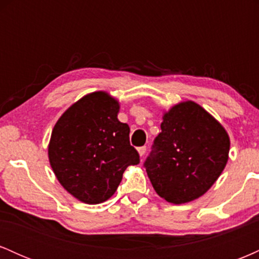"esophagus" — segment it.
<instances>
[{"instance_id":"1","label":"esophagus","mask_w":259,"mask_h":259,"mask_svg":"<svg viewBox=\"0 0 259 259\" xmlns=\"http://www.w3.org/2000/svg\"><path fill=\"white\" fill-rule=\"evenodd\" d=\"M138 151H139L140 156H145V153H146V151H147V147L146 146H141V147L138 148Z\"/></svg>"}]
</instances>
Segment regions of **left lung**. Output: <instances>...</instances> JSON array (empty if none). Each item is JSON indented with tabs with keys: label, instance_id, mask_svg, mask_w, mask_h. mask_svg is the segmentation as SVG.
Masks as SVG:
<instances>
[{
	"label": "left lung",
	"instance_id": "obj_1",
	"mask_svg": "<svg viewBox=\"0 0 259 259\" xmlns=\"http://www.w3.org/2000/svg\"><path fill=\"white\" fill-rule=\"evenodd\" d=\"M144 167L160 197L180 204L196 200L224 170L230 140L197 103L174 106L163 117Z\"/></svg>",
	"mask_w": 259,
	"mask_h": 259
}]
</instances>
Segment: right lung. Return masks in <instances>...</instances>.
I'll return each instance as SVG.
<instances>
[{"label":"right lung","instance_id":"1","mask_svg":"<svg viewBox=\"0 0 259 259\" xmlns=\"http://www.w3.org/2000/svg\"><path fill=\"white\" fill-rule=\"evenodd\" d=\"M119 103L106 92L86 95L67 109L52 130L51 167L62 186L89 204L108 200L129 165L140 163L130 127L117 115Z\"/></svg>","mask_w":259,"mask_h":259}]
</instances>
